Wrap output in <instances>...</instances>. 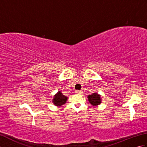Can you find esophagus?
<instances>
[{
	"mask_svg": "<svg viewBox=\"0 0 147 147\" xmlns=\"http://www.w3.org/2000/svg\"><path fill=\"white\" fill-rule=\"evenodd\" d=\"M76 93H78V94H82L83 93V92L82 91V90H77V91L75 92Z\"/></svg>",
	"mask_w": 147,
	"mask_h": 147,
	"instance_id": "obj_1",
	"label": "esophagus"
}]
</instances>
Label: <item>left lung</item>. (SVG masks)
Listing matches in <instances>:
<instances>
[{
    "mask_svg": "<svg viewBox=\"0 0 147 147\" xmlns=\"http://www.w3.org/2000/svg\"><path fill=\"white\" fill-rule=\"evenodd\" d=\"M88 99L89 102L93 106L98 105L102 102L100 95L96 93H92V95H89L88 96Z\"/></svg>",
    "mask_w": 147,
    "mask_h": 147,
    "instance_id": "left-lung-1",
    "label": "left lung"
}]
</instances>
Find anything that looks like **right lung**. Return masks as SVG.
<instances>
[{
    "label": "right lung",
    "mask_w": 147,
    "mask_h": 147,
    "mask_svg": "<svg viewBox=\"0 0 147 147\" xmlns=\"http://www.w3.org/2000/svg\"><path fill=\"white\" fill-rule=\"evenodd\" d=\"M67 100V96L62 94L61 92L59 91L54 95V98L52 100V102L54 103V104L56 106H61L62 105H64L65 103L66 102Z\"/></svg>",
    "instance_id": "1"
}]
</instances>
